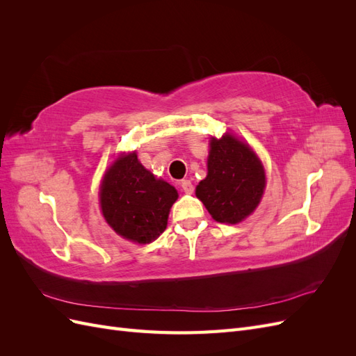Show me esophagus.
Segmentation results:
<instances>
[{
  "mask_svg": "<svg viewBox=\"0 0 356 356\" xmlns=\"http://www.w3.org/2000/svg\"><path fill=\"white\" fill-rule=\"evenodd\" d=\"M179 186H181V190L184 193H193V190H195V187H193L190 179H182L179 182Z\"/></svg>",
  "mask_w": 356,
  "mask_h": 356,
  "instance_id": "1",
  "label": "esophagus"
}]
</instances>
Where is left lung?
Here are the masks:
<instances>
[{"label": "left lung", "instance_id": "8db88e82", "mask_svg": "<svg viewBox=\"0 0 356 356\" xmlns=\"http://www.w3.org/2000/svg\"><path fill=\"white\" fill-rule=\"evenodd\" d=\"M264 186L263 165L250 147L232 135L211 139L208 175L196 196L215 221L236 224L246 218L260 203Z\"/></svg>", "mask_w": 356, "mask_h": 356}]
</instances>
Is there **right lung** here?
<instances>
[{"mask_svg":"<svg viewBox=\"0 0 356 356\" xmlns=\"http://www.w3.org/2000/svg\"><path fill=\"white\" fill-rule=\"evenodd\" d=\"M177 190L156 179L138 161L135 153L122 156L104 177L101 187L102 213L124 239L148 243L163 233Z\"/></svg>","mask_w":356,"mask_h":356,"instance_id":"add662e5","label":"right lung"}]
</instances>
